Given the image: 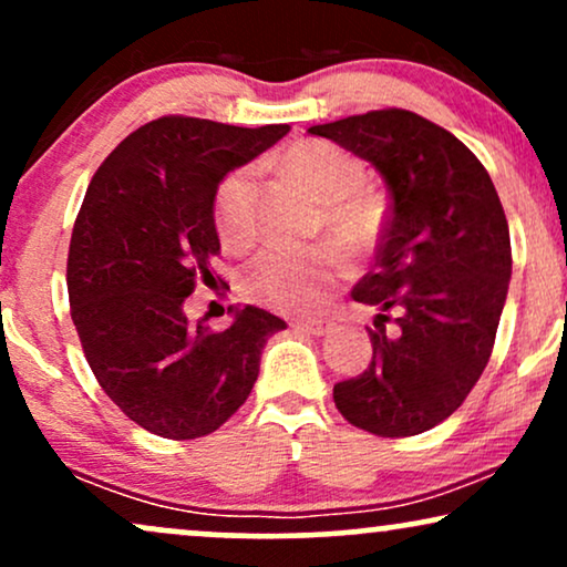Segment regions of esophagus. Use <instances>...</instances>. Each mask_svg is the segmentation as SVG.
Here are the masks:
<instances>
[{"instance_id": "1", "label": "esophagus", "mask_w": 567, "mask_h": 567, "mask_svg": "<svg viewBox=\"0 0 567 567\" xmlns=\"http://www.w3.org/2000/svg\"><path fill=\"white\" fill-rule=\"evenodd\" d=\"M298 329V332H306V334H313V337H324L334 329V324L329 319H308V321H296L292 324Z\"/></svg>"}]
</instances>
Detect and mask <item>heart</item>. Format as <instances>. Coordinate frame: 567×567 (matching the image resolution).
<instances>
[{
  "label": "heart",
  "instance_id": "heart-1",
  "mask_svg": "<svg viewBox=\"0 0 567 567\" xmlns=\"http://www.w3.org/2000/svg\"><path fill=\"white\" fill-rule=\"evenodd\" d=\"M279 167L321 200V221L342 246L358 250L377 238L382 200L367 188V167L358 156L327 141H300L282 154ZM214 217L227 248H246L254 240V172L240 167L225 177ZM342 275L346 261L329 246H269L248 264L243 288L279 311H308L327 298Z\"/></svg>",
  "mask_w": 567,
  "mask_h": 567
}]
</instances>
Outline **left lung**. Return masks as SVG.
Segmentation results:
<instances>
[{
  "label": "left lung",
  "instance_id": "obj_1",
  "mask_svg": "<svg viewBox=\"0 0 567 567\" xmlns=\"http://www.w3.org/2000/svg\"><path fill=\"white\" fill-rule=\"evenodd\" d=\"M308 133L367 159L392 198L374 269L350 292L379 311L374 358L334 384L337 411L379 436L429 432L492 355L513 271L503 204L471 148L415 112L353 114Z\"/></svg>",
  "mask_w": 567,
  "mask_h": 567
}]
</instances>
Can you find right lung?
<instances>
[{"instance_id":"obj_1","label":"right lung","mask_w":567,"mask_h":567,"mask_svg":"<svg viewBox=\"0 0 567 567\" xmlns=\"http://www.w3.org/2000/svg\"><path fill=\"white\" fill-rule=\"evenodd\" d=\"M288 131L159 117L127 135L85 190L68 256L73 324L112 403L164 440L217 432L254 390L267 340L285 329L264 308L230 306L233 324L212 332L183 306L214 279L219 183Z\"/></svg>"}]
</instances>
